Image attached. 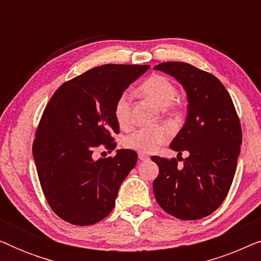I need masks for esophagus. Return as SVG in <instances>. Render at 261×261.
Instances as JSON below:
<instances>
[{
  "instance_id": "34e87169",
  "label": "esophagus",
  "mask_w": 261,
  "mask_h": 261,
  "mask_svg": "<svg viewBox=\"0 0 261 261\" xmlns=\"http://www.w3.org/2000/svg\"><path fill=\"white\" fill-rule=\"evenodd\" d=\"M138 156H139V159L141 160V162H145V160L149 159V156L147 154H145V153H139Z\"/></svg>"
}]
</instances>
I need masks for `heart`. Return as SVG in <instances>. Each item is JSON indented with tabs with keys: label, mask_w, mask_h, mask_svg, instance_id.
Listing matches in <instances>:
<instances>
[{
	"label": "heart",
	"mask_w": 261,
	"mask_h": 261,
	"mask_svg": "<svg viewBox=\"0 0 261 261\" xmlns=\"http://www.w3.org/2000/svg\"><path fill=\"white\" fill-rule=\"evenodd\" d=\"M141 94L158 106L164 108V115L170 119H176L179 112L173 102L176 101L178 91L176 85L169 78L162 74H153L148 77L140 87ZM114 117L121 128L130 126V96L128 92H122L114 103ZM171 138V132L164 124L155 127H146L134 130L128 134L123 140V146L126 148L133 149L139 153H152L159 146L166 144Z\"/></svg>",
	"instance_id": "heart-1"
}]
</instances>
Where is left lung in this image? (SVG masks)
Wrapping results in <instances>:
<instances>
[{
    "label": "left lung",
    "mask_w": 261,
    "mask_h": 261,
    "mask_svg": "<svg viewBox=\"0 0 261 261\" xmlns=\"http://www.w3.org/2000/svg\"><path fill=\"white\" fill-rule=\"evenodd\" d=\"M176 78L188 95V116L170 147L181 155H153L159 174L153 181L154 197L167 214L179 220H199L222 204L233 183L242 130L227 89L214 74L181 62L154 66Z\"/></svg>",
    "instance_id": "obj_1"
}]
</instances>
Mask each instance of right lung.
<instances>
[{
	"mask_svg": "<svg viewBox=\"0 0 261 261\" xmlns=\"http://www.w3.org/2000/svg\"><path fill=\"white\" fill-rule=\"evenodd\" d=\"M148 65L97 66L57 89L42 113L33 156L42 192L60 219L90 226L109 215L121 183L137 164L132 149L95 160V149L116 147L114 103Z\"/></svg>",
	"mask_w": 261,
	"mask_h": 261,
	"instance_id": "add662e5",
	"label": "right lung"
}]
</instances>
